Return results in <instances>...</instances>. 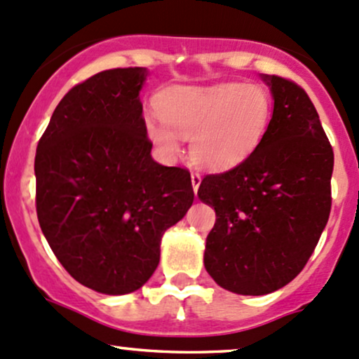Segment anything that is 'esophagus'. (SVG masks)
I'll return each mask as SVG.
<instances>
[{"instance_id":"34e87169","label":"esophagus","mask_w":359,"mask_h":359,"mask_svg":"<svg viewBox=\"0 0 359 359\" xmlns=\"http://www.w3.org/2000/svg\"><path fill=\"white\" fill-rule=\"evenodd\" d=\"M191 180H192V187H194V192H197V189H199V185H201V175L199 174H196V172H192L191 174Z\"/></svg>"}]
</instances>
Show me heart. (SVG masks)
<instances>
[{"mask_svg": "<svg viewBox=\"0 0 359 359\" xmlns=\"http://www.w3.org/2000/svg\"><path fill=\"white\" fill-rule=\"evenodd\" d=\"M158 119L147 118L151 143L172 158L179 138H191V156L211 170L231 168L253 154L269 130L271 102L258 86L228 82L211 88H175L156 100Z\"/></svg>", "mask_w": 359, "mask_h": 359, "instance_id": "1", "label": "heart"}]
</instances>
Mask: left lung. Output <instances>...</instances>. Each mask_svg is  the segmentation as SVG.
<instances>
[{"label": "left lung", "instance_id": "left-lung-1", "mask_svg": "<svg viewBox=\"0 0 359 359\" xmlns=\"http://www.w3.org/2000/svg\"><path fill=\"white\" fill-rule=\"evenodd\" d=\"M262 79L273 97L262 143L231 170L205 175L197 192L216 211L205 270L240 295L271 294L297 277L331 212L334 154L314 104L295 82Z\"/></svg>", "mask_w": 359, "mask_h": 359}]
</instances>
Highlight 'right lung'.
Wrapping results in <instances>:
<instances>
[{"label":"right lung","mask_w":359,"mask_h":359,"mask_svg":"<svg viewBox=\"0 0 359 359\" xmlns=\"http://www.w3.org/2000/svg\"><path fill=\"white\" fill-rule=\"evenodd\" d=\"M145 67L111 69L62 97L35 155L36 216L65 270L106 295L138 290L194 203L191 174L151 158Z\"/></svg>","instance_id":"obj_1"}]
</instances>
